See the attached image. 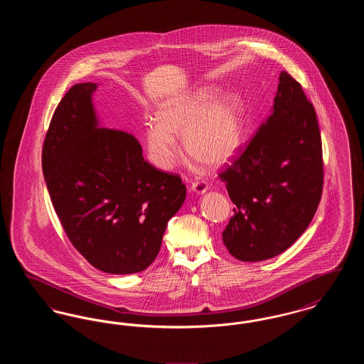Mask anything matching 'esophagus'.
<instances>
[{"instance_id": "esophagus-1", "label": "esophagus", "mask_w": 364, "mask_h": 364, "mask_svg": "<svg viewBox=\"0 0 364 364\" xmlns=\"http://www.w3.org/2000/svg\"><path fill=\"white\" fill-rule=\"evenodd\" d=\"M191 190L196 192L198 195H202V193H205L208 190V184L205 180H195L191 184Z\"/></svg>"}]
</instances>
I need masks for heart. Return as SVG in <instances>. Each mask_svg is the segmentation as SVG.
<instances>
[{"label":"heart","instance_id":"heart-1","mask_svg":"<svg viewBox=\"0 0 364 364\" xmlns=\"http://www.w3.org/2000/svg\"><path fill=\"white\" fill-rule=\"evenodd\" d=\"M215 90L203 87L164 102L158 122H150L144 140L150 161L171 171L181 156L176 136L184 135L187 151L208 166H221L236 154L242 138V101L228 92L215 99Z\"/></svg>","mask_w":364,"mask_h":364}]
</instances>
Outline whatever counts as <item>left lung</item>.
Here are the masks:
<instances>
[{
	"mask_svg": "<svg viewBox=\"0 0 364 364\" xmlns=\"http://www.w3.org/2000/svg\"><path fill=\"white\" fill-rule=\"evenodd\" d=\"M218 174L235 203L223 240L242 262L270 259L310 225L322 198L323 158L316 113L282 70L273 114Z\"/></svg>",
	"mask_w": 364,
	"mask_h": 364,
	"instance_id": "8db88e82",
	"label": "left lung"
}]
</instances>
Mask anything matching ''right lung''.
I'll return each instance as SVG.
<instances>
[{
    "instance_id": "right-lung-1",
    "label": "right lung",
    "mask_w": 364,
    "mask_h": 364,
    "mask_svg": "<svg viewBox=\"0 0 364 364\" xmlns=\"http://www.w3.org/2000/svg\"><path fill=\"white\" fill-rule=\"evenodd\" d=\"M75 85L54 110L42 149L53 208L72 245L110 274L147 269L186 200L178 174L156 169L131 134L98 128L91 94Z\"/></svg>"
}]
</instances>
